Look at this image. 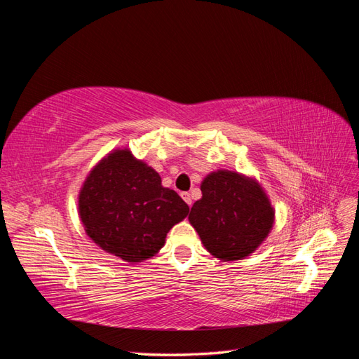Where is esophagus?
Listing matches in <instances>:
<instances>
[{
  "label": "esophagus",
  "mask_w": 359,
  "mask_h": 359,
  "mask_svg": "<svg viewBox=\"0 0 359 359\" xmlns=\"http://www.w3.org/2000/svg\"><path fill=\"white\" fill-rule=\"evenodd\" d=\"M181 198L186 201V203L190 206L191 205V196H190V193H187V191H182L181 193Z\"/></svg>",
  "instance_id": "1"
}]
</instances>
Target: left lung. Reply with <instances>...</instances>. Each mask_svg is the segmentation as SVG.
Wrapping results in <instances>:
<instances>
[{
    "label": "left lung",
    "instance_id": "1",
    "mask_svg": "<svg viewBox=\"0 0 359 359\" xmlns=\"http://www.w3.org/2000/svg\"><path fill=\"white\" fill-rule=\"evenodd\" d=\"M202 198L191 206L189 222L203 247L222 262L255 253L276 222L266 191L253 177L219 169L201 182Z\"/></svg>",
    "mask_w": 359,
    "mask_h": 359
}]
</instances>
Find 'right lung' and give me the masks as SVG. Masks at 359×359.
<instances>
[{"mask_svg":"<svg viewBox=\"0 0 359 359\" xmlns=\"http://www.w3.org/2000/svg\"><path fill=\"white\" fill-rule=\"evenodd\" d=\"M85 233L106 253L136 264L156 256L189 214L177 191L128 148L107 153L86 175L78 196Z\"/></svg>","mask_w":359,"mask_h":359,"instance_id":"obj_1","label":"right lung"}]
</instances>
